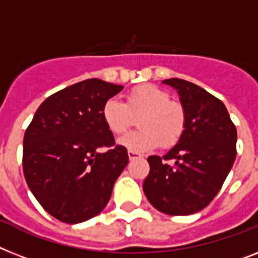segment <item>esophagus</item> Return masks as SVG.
I'll list each match as a JSON object with an SVG mask.
<instances>
[{"instance_id": "obj_1", "label": "esophagus", "mask_w": 258, "mask_h": 258, "mask_svg": "<svg viewBox=\"0 0 258 258\" xmlns=\"http://www.w3.org/2000/svg\"><path fill=\"white\" fill-rule=\"evenodd\" d=\"M127 155H129V159H132V161H133V159L141 158V154L137 152H133V150H129V152H127Z\"/></svg>"}]
</instances>
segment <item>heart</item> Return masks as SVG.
I'll use <instances>...</instances> for the list:
<instances>
[{"label": "heart", "instance_id": "1", "mask_svg": "<svg viewBox=\"0 0 258 258\" xmlns=\"http://www.w3.org/2000/svg\"><path fill=\"white\" fill-rule=\"evenodd\" d=\"M104 124L113 134H122L138 117L140 131L125 134L118 144L133 152H148L159 144L170 148L182 137L186 114L182 105L170 100L165 89L153 84L136 87L126 95V103L110 97L101 109Z\"/></svg>", "mask_w": 258, "mask_h": 258}]
</instances>
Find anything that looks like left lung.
Wrapping results in <instances>:
<instances>
[{
	"label": "left lung",
	"instance_id": "8db88e82",
	"mask_svg": "<svg viewBox=\"0 0 258 258\" xmlns=\"http://www.w3.org/2000/svg\"><path fill=\"white\" fill-rule=\"evenodd\" d=\"M186 114L178 144L163 157L150 155L144 192L163 214L184 216L203 210L220 191L236 158L237 132L220 100L194 83L166 79ZM171 159L174 165L165 160Z\"/></svg>",
	"mask_w": 258,
	"mask_h": 258
}]
</instances>
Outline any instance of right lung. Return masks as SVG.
I'll return each mask as SVG.
<instances>
[{
  "mask_svg": "<svg viewBox=\"0 0 258 258\" xmlns=\"http://www.w3.org/2000/svg\"><path fill=\"white\" fill-rule=\"evenodd\" d=\"M124 87L100 79L72 84L44 100L23 137V174L39 204L78 224L99 215L129 162L104 124L106 100Z\"/></svg>",
  "mask_w": 258,
  "mask_h": 258,
  "instance_id": "right-lung-1",
  "label": "right lung"
}]
</instances>
